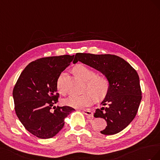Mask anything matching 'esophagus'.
<instances>
[{
  "mask_svg": "<svg viewBox=\"0 0 160 160\" xmlns=\"http://www.w3.org/2000/svg\"><path fill=\"white\" fill-rule=\"evenodd\" d=\"M82 112L84 114V115H87L88 117H93V113L91 111L89 110H83Z\"/></svg>",
  "mask_w": 160,
  "mask_h": 160,
  "instance_id": "obj_1",
  "label": "esophagus"
}]
</instances>
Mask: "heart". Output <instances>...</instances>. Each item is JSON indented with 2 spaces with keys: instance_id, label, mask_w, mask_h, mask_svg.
Wrapping results in <instances>:
<instances>
[{
  "instance_id": "1",
  "label": "heart",
  "mask_w": 160,
  "mask_h": 160,
  "mask_svg": "<svg viewBox=\"0 0 160 160\" xmlns=\"http://www.w3.org/2000/svg\"><path fill=\"white\" fill-rule=\"evenodd\" d=\"M74 71L81 79L86 82V90L90 92L81 95L72 94L63 100V103L74 108H82L90 106L94 98L99 101L108 95L111 88L110 80L104 75L96 76L95 72L82 64L76 66ZM57 88L62 94L66 93L64 87V74H61L57 80Z\"/></svg>"
}]
</instances>
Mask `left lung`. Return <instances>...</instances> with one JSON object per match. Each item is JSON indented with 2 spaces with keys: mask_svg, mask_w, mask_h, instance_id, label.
Instances as JSON below:
<instances>
[{
  "mask_svg": "<svg viewBox=\"0 0 160 160\" xmlns=\"http://www.w3.org/2000/svg\"><path fill=\"white\" fill-rule=\"evenodd\" d=\"M81 62L101 72L110 80L111 88L94 117L102 118L107 127L100 133H119L133 120L141 100V90L138 72L122 58L115 55L77 53L73 63Z\"/></svg>",
  "mask_w": 160,
  "mask_h": 160,
  "instance_id": "left-lung-1",
  "label": "left lung"
}]
</instances>
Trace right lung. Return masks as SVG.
<instances>
[{
  "label": "right lung",
  "mask_w": 160,
  "mask_h": 160,
  "mask_svg": "<svg viewBox=\"0 0 160 160\" xmlns=\"http://www.w3.org/2000/svg\"><path fill=\"white\" fill-rule=\"evenodd\" d=\"M74 56L63 55L38 59L27 65L12 91L15 110L19 121L31 134L41 139L54 137L64 119L75 109L52 107L58 101L57 80Z\"/></svg>",
  "instance_id": "obj_1"
}]
</instances>
